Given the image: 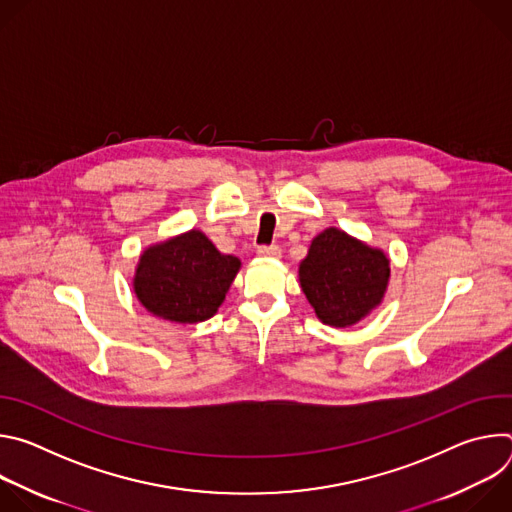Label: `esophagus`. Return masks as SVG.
<instances>
[{"label": "esophagus", "instance_id": "obj_1", "mask_svg": "<svg viewBox=\"0 0 512 512\" xmlns=\"http://www.w3.org/2000/svg\"><path fill=\"white\" fill-rule=\"evenodd\" d=\"M257 255L259 257H279L281 255V249L277 247V245H261L259 249H257Z\"/></svg>", "mask_w": 512, "mask_h": 512}]
</instances>
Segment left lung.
<instances>
[{"label": "left lung", "instance_id": "8db88e82", "mask_svg": "<svg viewBox=\"0 0 512 512\" xmlns=\"http://www.w3.org/2000/svg\"><path fill=\"white\" fill-rule=\"evenodd\" d=\"M389 281V259L344 231L320 233L300 265V283L316 316L334 328L356 324L377 308Z\"/></svg>", "mask_w": 512, "mask_h": 512}]
</instances>
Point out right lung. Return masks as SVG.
<instances>
[{
    "mask_svg": "<svg viewBox=\"0 0 512 512\" xmlns=\"http://www.w3.org/2000/svg\"><path fill=\"white\" fill-rule=\"evenodd\" d=\"M239 267L237 257L218 253L200 231H188L143 251L133 289L154 316L196 324L216 314Z\"/></svg>",
    "mask_w": 512,
    "mask_h": 512,
    "instance_id": "obj_1",
    "label": "right lung"
}]
</instances>
